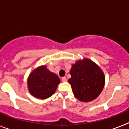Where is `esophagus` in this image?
I'll return each mask as SVG.
<instances>
[{
    "label": "esophagus",
    "instance_id": "34e87169",
    "mask_svg": "<svg viewBox=\"0 0 129 129\" xmlns=\"http://www.w3.org/2000/svg\"><path fill=\"white\" fill-rule=\"evenodd\" d=\"M61 80H62V82H66L67 81V78L65 77V76H64V77L62 78V79H61Z\"/></svg>",
    "mask_w": 129,
    "mask_h": 129
}]
</instances>
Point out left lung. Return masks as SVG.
<instances>
[{
  "label": "left lung",
  "instance_id": "8db88e82",
  "mask_svg": "<svg viewBox=\"0 0 129 129\" xmlns=\"http://www.w3.org/2000/svg\"><path fill=\"white\" fill-rule=\"evenodd\" d=\"M69 79L74 96L80 101L91 102L99 96L105 84V76L98 66L85 58L72 66Z\"/></svg>",
  "mask_w": 129,
  "mask_h": 129
}]
</instances>
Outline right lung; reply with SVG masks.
Wrapping results in <instances>:
<instances>
[{"label":"right lung","instance_id":"right-lung-1","mask_svg":"<svg viewBox=\"0 0 129 129\" xmlns=\"http://www.w3.org/2000/svg\"><path fill=\"white\" fill-rule=\"evenodd\" d=\"M59 83V78L47 69L45 66L39 67L33 71L27 80L31 94L42 100L51 96Z\"/></svg>","mask_w":129,"mask_h":129}]
</instances>
